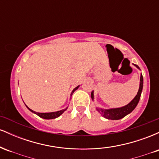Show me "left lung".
Returning a JSON list of instances; mask_svg holds the SVG:
<instances>
[{"label": "left lung", "instance_id": "1", "mask_svg": "<svg viewBox=\"0 0 159 159\" xmlns=\"http://www.w3.org/2000/svg\"><path fill=\"white\" fill-rule=\"evenodd\" d=\"M134 66H136L138 69H140L139 66L138 65L134 64ZM143 75L142 74L140 75V87L139 90L137 95L135 96L132 101L130 102L128 105H125V106L121 107H116V108H110V109H102L99 108V107H96V110L101 114L102 116L108 120H120L122 118H123L124 116H125L126 115L130 114L132 111L135 108L137 105H138V102H139V100L140 98V95H141L142 90H143ZM91 98L92 99H94V95H93V91H92L91 93Z\"/></svg>", "mask_w": 159, "mask_h": 159}]
</instances>
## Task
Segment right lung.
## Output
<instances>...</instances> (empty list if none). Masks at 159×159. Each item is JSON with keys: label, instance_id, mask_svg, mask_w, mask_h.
Wrapping results in <instances>:
<instances>
[{"label": "right lung", "instance_id": "right-lung-1", "mask_svg": "<svg viewBox=\"0 0 159 159\" xmlns=\"http://www.w3.org/2000/svg\"><path fill=\"white\" fill-rule=\"evenodd\" d=\"M79 87V85L78 86V87H76L72 91V93H71V96H72V93L75 91ZM27 108L29 109L31 112L34 113V114H36V115H38V116H39V117L41 118H43V119H45V120H51V119H55V118L58 117V116H60L61 115L63 114V112H64L65 111H66V109L68 108V107H66L65 109H63V110H61V111H55V112H50V113H38V112H36V111H34L31 109L29 108L27 106Z\"/></svg>", "mask_w": 159, "mask_h": 159}]
</instances>
